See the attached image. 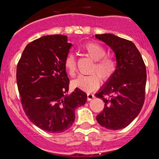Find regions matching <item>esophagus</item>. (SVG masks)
Returning a JSON list of instances; mask_svg holds the SVG:
<instances>
[{"label":"esophagus","instance_id":"obj_1","mask_svg":"<svg viewBox=\"0 0 159 159\" xmlns=\"http://www.w3.org/2000/svg\"><path fill=\"white\" fill-rule=\"evenodd\" d=\"M87 96H88V101L91 100V99H93L94 98V95L92 93H88L87 94Z\"/></svg>","mask_w":159,"mask_h":159}]
</instances>
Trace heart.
<instances>
[{"mask_svg": "<svg viewBox=\"0 0 159 159\" xmlns=\"http://www.w3.org/2000/svg\"><path fill=\"white\" fill-rule=\"evenodd\" d=\"M83 50L87 56L94 60L91 72H97L102 80L110 78L116 70V62L109 57H105L106 50L100 44L94 42L86 43L83 47ZM64 67L70 76H74L76 71V62L72 54H69L64 61ZM100 79L97 74L90 75H79L73 80V87L79 88L87 92L93 91L99 88Z\"/></svg>", "mask_w": 159, "mask_h": 159, "instance_id": "obj_1", "label": "heart"}]
</instances>
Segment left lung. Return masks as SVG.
<instances>
[{"mask_svg": "<svg viewBox=\"0 0 159 159\" xmlns=\"http://www.w3.org/2000/svg\"><path fill=\"white\" fill-rule=\"evenodd\" d=\"M95 38L110 47L117 62L115 72L95 94L105 102L97 121L109 130H120L135 119L143 106L146 66L132 41L113 34H96Z\"/></svg>", "mask_w": 159, "mask_h": 159, "instance_id": "obj_1", "label": "left lung"}]
</instances>
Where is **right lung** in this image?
<instances>
[{"label": "right lung", "mask_w": 159, "mask_h": 159, "mask_svg": "<svg viewBox=\"0 0 159 159\" xmlns=\"http://www.w3.org/2000/svg\"><path fill=\"white\" fill-rule=\"evenodd\" d=\"M67 36L47 35L25 47L16 69V82L25 115L36 126L61 133L75 121V111L84 105L86 93L75 88L70 94L64 67L71 43Z\"/></svg>", "instance_id": "obj_1"}]
</instances>
